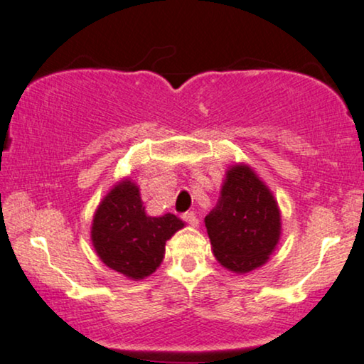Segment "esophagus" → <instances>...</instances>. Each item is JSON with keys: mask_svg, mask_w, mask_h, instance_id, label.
Here are the masks:
<instances>
[{"mask_svg": "<svg viewBox=\"0 0 364 364\" xmlns=\"http://www.w3.org/2000/svg\"><path fill=\"white\" fill-rule=\"evenodd\" d=\"M181 218H183V221H186V223L189 224V226L198 228L199 219H198V216H196V214H194V213H191V211H189V213H184Z\"/></svg>", "mask_w": 364, "mask_h": 364, "instance_id": "esophagus-1", "label": "esophagus"}]
</instances>
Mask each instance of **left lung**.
<instances>
[{
  "mask_svg": "<svg viewBox=\"0 0 364 364\" xmlns=\"http://www.w3.org/2000/svg\"><path fill=\"white\" fill-rule=\"evenodd\" d=\"M204 223L218 262L235 274L267 262L282 231L274 194L247 165L229 168L216 208Z\"/></svg>",
  "mask_w": 364,
  "mask_h": 364,
  "instance_id": "obj_1",
  "label": "left lung"
}]
</instances>
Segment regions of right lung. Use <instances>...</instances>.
<instances>
[{
    "mask_svg": "<svg viewBox=\"0 0 364 364\" xmlns=\"http://www.w3.org/2000/svg\"><path fill=\"white\" fill-rule=\"evenodd\" d=\"M184 223L175 214L153 218L145 213L140 189L130 180L112 188L92 221L90 239L107 267L132 280L155 272L165 257V244Z\"/></svg>",
    "mask_w": 364,
    "mask_h": 364,
    "instance_id": "right-lung-1",
    "label": "right lung"
}]
</instances>
